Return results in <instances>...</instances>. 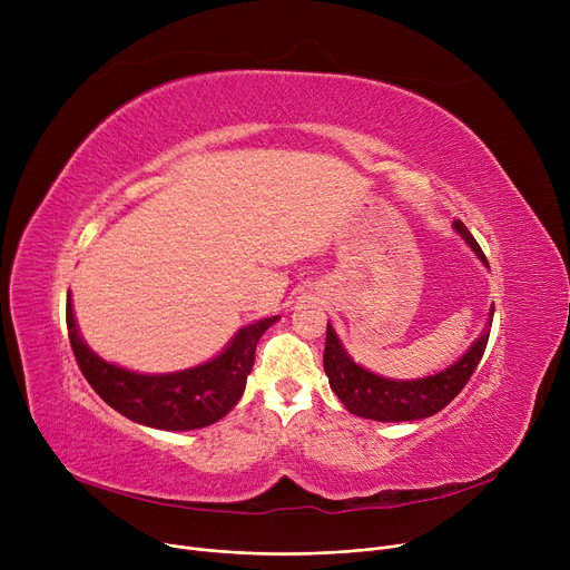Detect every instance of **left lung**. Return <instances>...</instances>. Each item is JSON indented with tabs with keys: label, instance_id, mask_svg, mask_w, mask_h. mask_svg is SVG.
<instances>
[{
	"label": "left lung",
	"instance_id": "1",
	"mask_svg": "<svg viewBox=\"0 0 570 570\" xmlns=\"http://www.w3.org/2000/svg\"><path fill=\"white\" fill-rule=\"evenodd\" d=\"M453 226L471 245L475 256L488 265L483 249L478 247L469 228L460 219H455ZM492 314H494V307H492ZM488 340H490V323L485 327V333L473 342V346L460 357L455 365L425 379L391 381L363 370L361 365H355L346 355L344 346L340 344L333 325L327 323L323 370L327 374V381H331L333 393L342 400V404L353 415L370 417V421H379V423L421 421V417H430L439 413L443 406H448L460 395V391L475 372L478 363H481Z\"/></svg>",
	"mask_w": 570,
	"mask_h": 570
}]
</instances>
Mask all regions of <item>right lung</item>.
<instances>
[{"label":"right lung","mask_w":570,"mask_h":570,"mask_svg":"<svg viewBox=\"0 0 570 570\" xmlns=\"http://www.w3.org/2000/svg\"><path fill=\"white\" fill-rule=\"evenodd\" d=\"M263 318L239 331L222 355L194 370L175 374H136L101 361L85 346L67 297V327L76 363L95 393L129 421L157 430H198L217 423L243 397L254 367L256 344L269 325Z\"/></svg>","instance_id":"1"}]
</instances>
